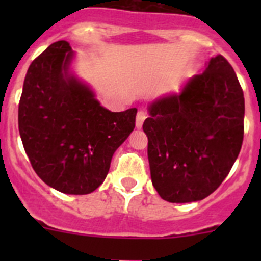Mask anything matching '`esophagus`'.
<instances>
[{
    "instance_id": "1",
    "label": "esophagus",
    "mask_w": 261,
    "mask_h": 261,
    "mask_svg": "<svg viewBox=\"0 0 261 261\" xmlns=\"http://www.w3.org/2000/svg\"><path fill=\"white\" fill-rule=\"evenodd\" d=\"M146 118V115L144 111H139L138 115H136V121H135V125H136V128H141L143 127V123L144 121H145Z\"/></svg>"
}]
</instances>
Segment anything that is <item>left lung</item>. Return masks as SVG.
Masks as SVG:
<instances>
[{
	"mask_svg": "<svg viewBox=\"0 0 261 261\" xmlns=\"http://www.w3.org/2000/svg\"><path fill=\"white\" fill-rule=\"evenodd\" d=\"M143 130L154 188L164 201L188 203L213 193L227 177L244 139L245 99L230 63L210 58L178 93L147 106Z\"/></svg>",
	"mask_w": 261,
	"mask_h": 261,
	"instance_id": "obj_1",
	"label": "left lung"
}]
</instances>
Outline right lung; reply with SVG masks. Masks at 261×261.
I'll return each mask as SVG.
<instances>
[{"label": "right lung", "mask_w": 261, "mask_h": 261, "mask_svg": "<svg viewBox=\"0 0 261 261\" xmlns=\"http://www.w3.org/2000/svg\"><path fill=\"white\" fill-rule=\"evenodd\" d=\"M65 40L29 67L18 105V131L41 180L65 194H88L106 179L112 156L135 127L138 110L111 112L73 70Z\"/></svg>", "instance_id": "right-lung-1"}]
</instances>
